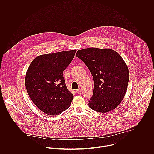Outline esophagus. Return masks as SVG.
<instances>
[{
  "label": "esophagus",
  "instance_id": "esophagus-1",
  "mask_svg": "<svg viewBox=\"0 0 154 154\" xmlns=\"http://www.w3.org/2000/svg\"><path fill=\"white\" fill-rule=\"evenodd\" d=\"M76 92L77 94H81V89L79 88V89L76 90Z\"/></svg>",
  "mask_w": 154,
  "mask_h": 154
}]
</instances>
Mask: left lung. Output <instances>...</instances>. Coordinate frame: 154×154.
<instances>
[{"label":"left lung","mask_w":154,"mask_h":154,"mask_svg":"<svg viewBox=\"0 0 154 154\" xmlns=\"http://www.w3.org/2000/svg\"><path fill=\"white\" fill-rule=\"evenodd\" d=\"M76 56L85 63L93 76L94 87L89 107L103 113L117 107L129 80L128 67L121 56L110 48L92 47L78 50Z\"/></svg>","instance_id":"1"}]
</instances>
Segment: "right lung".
Returning a JSON list of instances; mask_svg holds the SVG:
<instances>
[{
  "label": "right lung",
  "instance_id": "right-lung-1",
  "mask_svg": "<svg viewBox=\"0 0 154 154\" xmlns=\"http://www.w3.org/2000/svg\"><path fill=\"white\" fill-rule=\"evenodd\" d=\"M76 51L40 55L28 67L25 78L28 94L46 114H60L70 106L73 95L67 88L63 72L73 60Z\"/></svg>",
  "mask_w": 154,
  "mask_h": 154
}]
</instances>
